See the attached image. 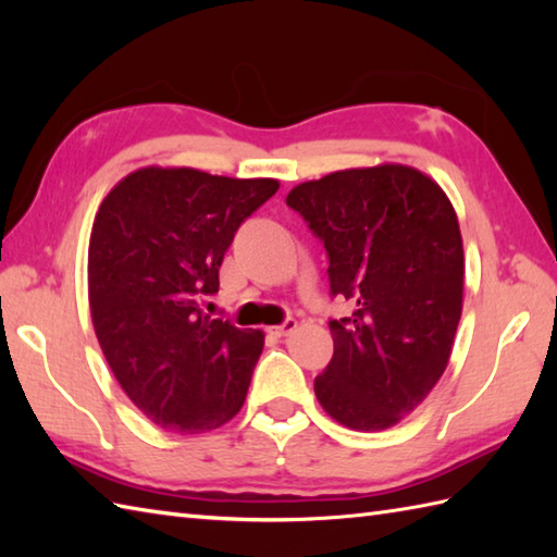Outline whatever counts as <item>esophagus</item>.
<instances>
[{
	"label": "esophagus",
	"instance_id": "34e87169",
	"mask_svg": "<svg viewBox=\"0 0 557 557\" xmlns=\"http://www.w3.org/2000/svg\"><path fill=\"white\" fill-rule=\"evenodd\" d=\"M294 330H297V321H294V318H287L285 323L277 325V327H272L270 333L275 335V337H287V335H292V333H294Z\"/></svg>",
	"mask_w": 557,
	"mask_h": 557
}]
</instances>
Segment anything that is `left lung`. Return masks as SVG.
Segmentation results:
<instances>
[{
  "label": "left lung",
  "instance_id": "8db88e82",
  "mask_svg": "<svg viewBox=\"0 0 557 557\" xmlns=\"http://www.w3.org/2000/svg\"><path fill=\"white\" fill-rule=\"evenodd\" d=\"M287 206L325 246L330 294L354 306L330 321L335 351L315 397L347 429L385 431L429 397L453 354L465 294L457 212L429 174L389 162L304 182Z\"/></svg>",
  "mask_w": 557,
  "mask_h": 557
}]
</instances>
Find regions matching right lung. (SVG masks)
<instances>
[{"mask_svg": "<svg viewBox=\"0 0 557 557\" xmlns=\"http://www.w3.org/2000/svg\"><path fill=\"white\" fill-rule=\"evenodd\" d=\"M277 180L140 168L104 196L88 244V301L104 359L128 399L174 433L220 429L244 407L260 330L200 311L220 289L234 232Z\"/></svg>", "mask_w": 557, "mask_h": 557, "instance_id": "obj_1", "label": "right lung"}]
</instances>
